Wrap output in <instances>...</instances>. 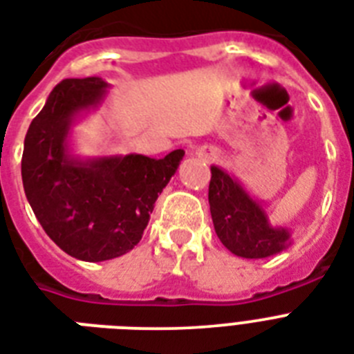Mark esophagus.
I'll use <instances>...</instances> for the list:
<instances>
[{"label": "esophagus", "mask_w": 354, "mask_h": 354, "mask_svg": "<svg viewBox=\"0 0 354 354\" xmlns=\"http://www.w3.org/2000/svg\"><path fill=\"white\" fill-rule=\"evenodd\" d=\"M198 156L200 158H207V156H211V152H207L205 149H198Z\"/></svg>", "instance_id": "1"}]
</instances>
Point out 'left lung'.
<instances>
[{
	"mask_svg": "<svg viewBox=\"0 0 354 354\" xmlns=\"http://www.w3.org/2000/svg\"><path fill=\"white\" fill-rule=\"evenodd\" d=\"M209 209L216 235L236 257H272L294 242L290 227L274 226L263 204L218 165H211Z\"/></svg>",
	"mask_w": 354,
	"mask_h": 354,
	"instance_id": "1",
	"label": "left lung"
}]
</instances>
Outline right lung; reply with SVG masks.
Listing matches in <instances>:
<instances>
[{
  "instance_id": "obj_1",
  "label": "right lung",
  "mask_w": 354,
  "mask_h": 354,
  "mask_svg": "<svg viewBox=\"0 0 354 354\" xmlns=\"http://www.w3.org/2000/svg\"><path fill=\"white\" fill-rule=\"evenodd\" d=\"M99 77L66 79L49 93L24 143L21 180L36 218L71 257L101 263L130 252L183 160L182 149L161 160L143 154L84 158L73 152V127L106 101Z\"/></svg>"
}]
</instances>
